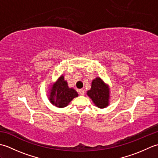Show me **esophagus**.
I'll return each instance as SVG.
<instances>
[{
	"mask_svg": "<svg viewBox=\"0 0 158 158\" xmlns=\"http://www.w3.org/2000/svg\"><path fill=\"white\" fill-rule=\"evenodd\" d=\"M84 94H85L84 89H79V95L83 96V95H84Z\"/></svg>",
	"mask_w": 158,
	"mask_h": 158,
	"instance_id": "esophagus-1",
	"label": "esophagus"
}]
</instances>
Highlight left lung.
<instances>
[{
  "mask_svg": "<svg viewBox=\"0 0 158 158\" xmlns=\"http://www.w3.org/2000/svg\"><path fill=\"white\" fill-rule=\"evenodd\" d=\"M88 95L98 108H105L109 105V92L108 87L99 77L93 80L91 89L88 91Z\"/></svg>",
  "mask_w": 158,
  "mask_h": 158,
  "instance_id": "left-lung-1",
  "label": "left lung"
}]
</instances>
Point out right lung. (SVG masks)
Segmentation results:
<instances>
[{"label":"right lung","mask_w":158,"mask_h":158,"mask_svg":"<svg viewBox=\"0 0 158 158\" xmlns=\"http://www.w3.org/2000/svg\"><path fill=\"white\" fill-rule=\"evenodd\" d=\"M50 92V101L60 108L66 106L74 98L78 96V94L75 89L69 88L64 76L60 77Z\"/></svg>","instance_id":"right-lung-1"}]
</instances>
